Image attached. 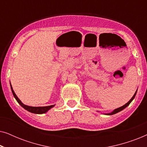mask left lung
Segmentation results:
<instances>
[{"label": "left lung", "instance_id": "obj_1", "mask_svg": "<svg viewBox=\"0 0 147 147\" xmlns=\"http://www.w3.org/2000/svg\"><path fill=\"white\" fill-rule=\"evenodd\" d=\"M136 92H137V90H136L135 93H134V96H132L131 99H130V100H129V101H128V102H127V103L124 104V106H121V107H120V108H116V109L114 110L113 111L111 112H110V113H106V114H106V115H113V114H116V113H118V112H120V111H122V110H124V108H126V107H127V106H128V105H129V104H130V103H131V102L132 101V100H134V98H135V96H136Z\"/></svg>", "mask_w": 147, "mask_h": 147}]
</instances>
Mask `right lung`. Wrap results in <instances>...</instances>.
<instances>
[{"label": "right lung", "mask_w": 147, "mask_h": 147, "mask_svg": "<svg viewBox=\"0 0 147 147\" xmlns=\"http://www.w3.org/2000/svg\"><path fill=\"white\" fill-rule=\"evenodd\" d=\"M10 85H11L12 93H13L14 97H15V98L17 101L18 103H19L20 105H21L22 107L24 108V109H25L26 110H27V111L31 112V113L39 114H45L47 112L49 111L51 108H52L55 106V105H51V106H37V107H35V106H30L25 105V104H24L23 102H22L21 100H19V98H18L17 96L15 94V92H14V90L13 89V87H12V86L11 84V82H10Z\"/></svg>", "instance_id": "add662e5"}]
</instances>
